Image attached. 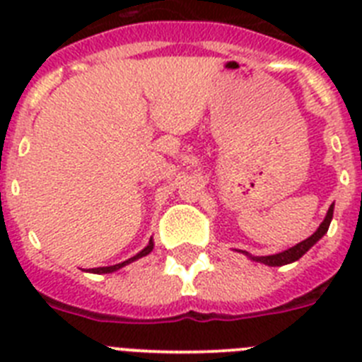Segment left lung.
Wrapping results in <instances>:
<instances>
[{"label":"left lung","instance_id":"1","mask_svg":"<svg viewBox=\"0 0 362 362\" xmlns=\"http://www.w3.org/2000/svg\"><path fill=\"white\" fill-rule=\"evenodd\" d=\"M332 217H334V204H332L330 209H328L325 221H322L321 225H319V228L315 230V232H313L308 239L300 241L299 245L292 246V248H288V250L281 252V254H276V255H250L248 252H245V254L248 255L252 261H257V263L268 264V267H283V264L293 263V261H297V259L303 257V255H305L306 252H308L310 248H312V246L315 245V243H317L326 232H328V228H330V223H332Z\"/></svg>","mask_w":362,"mask_h":362}]
</instances>
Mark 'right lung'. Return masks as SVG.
Masks as SVG:
<instances>
[{"label": "right lung", "instance_id": "obj_1", "mask_svg": "<svg viewBox=\"0 0 362 362\" xmlns=\"http://www.w3.org/2000/svg\"><path fill=\"white\" fill-rule=\"evenodd\" d=\"M152 248H153V241H152V239H150L148 245H146L145 248H143V250L139 252V254H136V255H134V257L127 259V261H123V263H117V264H114V267L92 268V270H88V272H92V274H112V272H116V270H119V268L127 267V264L132 263V261H136V259H141V257H145V255H148L150 252H152Z\"/></svg>", "mask_w": 362, "mask_h": 362}]
</instances>
